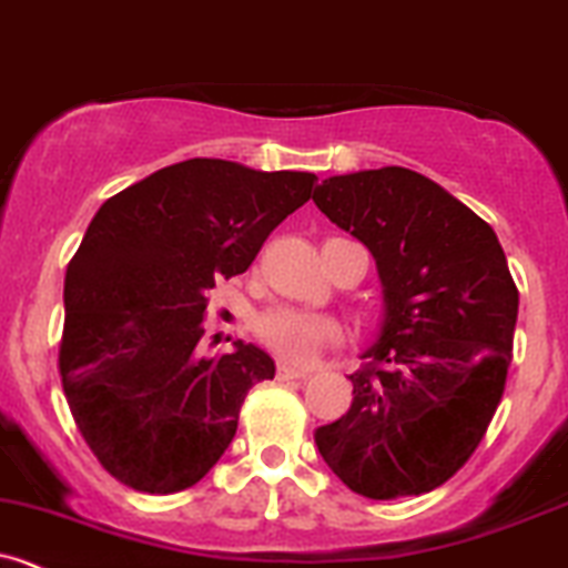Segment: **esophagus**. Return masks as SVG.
<instances>
[{
    "mask_svg": "<svg viewBox=\"0 0 568 568\" xmlns=\"http://www.w3.org/2000/svg\"><path fill=\"white\" fill-rule=\"evenodd\" d=\"M310 378V369H296L291 364H280L277 367V381H304Z\"/></svg>",
    "mask_w": 568,
    "mask_h": 568,
    "instance_id": "esophagus-1",
    "label": "esophagus"
}]
</instances>
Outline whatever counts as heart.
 Segmentation results:
<instances>
[{
	"label": "heart",
	"instance_id": "1",
	"mask_svg": "<svg viewBox=\"0 0 568 568\" xmlns=\"http://www.w3.org/2000/svg\"><path fill=\"white\" fill-rule=\"evenodd\" d=\"M255 337L280 359L307 364L321 348L339 343L343 326L332 315L307 313L296 307H272L261 313L253 324Z\"/></svg>",
	"mask_w": 568,
	"mask_h": 568
}]
</instances>
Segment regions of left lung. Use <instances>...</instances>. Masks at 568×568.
Instances as JSON below:
<instances>
[{
  "label": "left lung",
  "mask_w": 568,
  "mask_h": 568,
  "mask_svg": "<svg viewBox=\"0 0 568 568\" xmlns=\"http://www.w3.org/2000/svg\"><path fill=\"white\" fill-rule=\"evenodd\" d=\"M313 201L367 244L386 294L348 414L315 429V446L364 498L429 493L468 463L504 397L520 307L504 247L479 214L399 165L324 179Z\"/></svg>",
  "instance_id": "obj_1"
}]
</instances>
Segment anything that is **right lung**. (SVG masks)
Listing matches in <instances>:
<instances>
[{"label": "right lung", "instance_id": "obj_1", "mask_svg": "<svg viewBox=\"0 0 568 568\" xmlns=\"http://www.w3.org/2000/svg\"><path fill=\"white\" fill-rule=\"evenodd\" d=\"M315 182L193 158L98 209L64 274L59 378L81 438L113 479L182 493L229 449L244 397L274 378V362L242 343L201 356L209 291L247 272Z\"/></svg>", "mask_w": 568, "mask_h": 568}]
</instances>
